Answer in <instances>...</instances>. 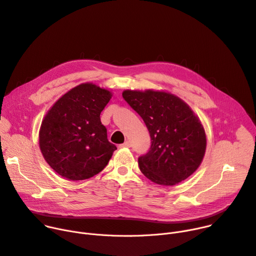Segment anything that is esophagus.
I'll list each match as a JSON object with an SVG mask.
<instances>
[{
	"label": "esophagus",
	"instance_id": "obj_1",
	"mask_svg": "<svg viewBox=\"0 0 256 256\" xmlns=\"http://www.w3.org/2000/svg\"><path fill=\"white\" fill-rule=\"evenodd\" d=\"M121 146H125V148H130L131 146V142L129 140H126L123 144H121Z\"/></svg>",
	"mask_w": 256,
	"mask_h": 256
}]
</instances>
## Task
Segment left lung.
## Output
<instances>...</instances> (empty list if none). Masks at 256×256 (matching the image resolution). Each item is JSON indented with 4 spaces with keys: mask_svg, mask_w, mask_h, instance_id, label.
Returning a JSON list of instances; mask_svg holds the SVG:
<instances>
[{
    "mask_svg": "<svg viewBox=\"0 0 256 256\" xmlns=\"http://www.w3.org/2000/svg\"><path fill=\"white\" fill-rule=\"evenodd\" d=\"M125 102L142 118L150 146L138 158L140 171L154 184L174 186L192 175L206 150L204 128L178 97L166 92L126 90Z\"/></svg>",
    "mask_w": 256,
    "mask_h": 256,
    "instance_id": "obj_1",
    "label": "left lung"
}]
</instances>
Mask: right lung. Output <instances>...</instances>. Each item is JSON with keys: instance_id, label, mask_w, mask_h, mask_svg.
<instances>
[{"instance_id": "1", "label": "right lung", "mask_w": 256, "mask_h": 256, "mask_svg": "<svg viewBox=\"0 0 256 256\" xmlns=\"http://www.w3.org/2000/svg\"><path fill=\"white\" fill-rule=\"evenodd\" d=\"M110 91L81 84L56 102L40 130V148L50 167L70 180H83L100 173L116 146L108 140L100 114Z\"/></svg>"}]
</instances>
